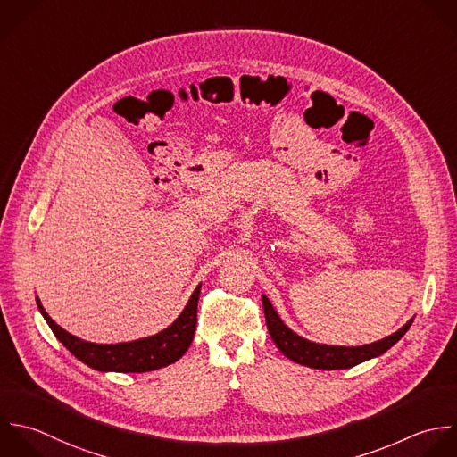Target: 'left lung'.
<instances>
[{
	"label": "left lung",
	"mask_w": 457,
	"mask_h": 457,
	"mask_svg": "<svg viewBox=\"0 0 457 457\" xmlns=\"http://www.w3.org/2000/svg\"><path fill=\"white\" fill-rule=\"evenodd\" d=\"M263 301V312H265V322L267 329L270 333L272 342L276 347L294 363L319 369V370H344L356 367L363 361H369L372 358H378L385 354L388 349H392L411 328L413 319H410L399 331L394 335L378 340L374 344L358 345V347H345V345H328V344H317L312 340L303 338L295 331H292L279 317V313L274 310L272 303L267 295H262Z\"/></svg>",
	"instance_id": "left-lung-1"
}]
</instances>
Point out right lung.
Here are the masks:
<instances>
[{
    "label": "right lung",
    "mask_w": 457,
    "mask_h": 457,
    "mask_svg": "<svg viewBox=\"0 0 457 457\" xmlns=\"http://www.w3.org/2000/svg\"><path fill=\"white\" fill-rule=\"evenodd\" d=\"M201 294V285L190 295L187 306L179 313V317L163 331L144 337L131 342L120 344H94L81 340L63 328H60L44 310L38 297L37 308L58 342L81 363L99 372H120V374H142L158 370L178 361L187 349L190 347L197 324V301Z\"/></svg>",
    "instance_id": "add662e5"
}]
</instances>
